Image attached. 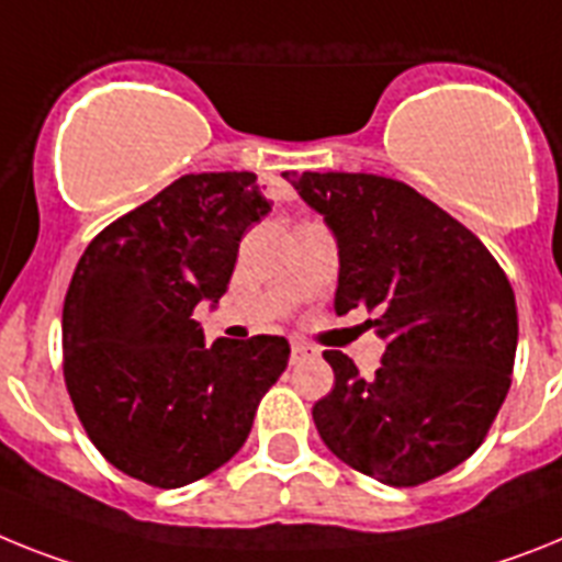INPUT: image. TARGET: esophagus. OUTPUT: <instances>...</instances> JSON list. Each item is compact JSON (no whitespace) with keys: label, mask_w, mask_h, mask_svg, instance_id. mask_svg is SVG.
<instances>
[{"label":"esophagus","mask_w":562,"mask_h":562,"mask_svg":"<svg viewBox=\"0 0 562 562\" xmlns=\"http://www.w3.org/2000/svg\"><path fill=\"white\" fill-rule=\"evenodd\" d=\"M311 357H317V348H311L308 342H300V339L291 342V362H305Z\"/></svg>","instance_id":"1"}]
</instances>
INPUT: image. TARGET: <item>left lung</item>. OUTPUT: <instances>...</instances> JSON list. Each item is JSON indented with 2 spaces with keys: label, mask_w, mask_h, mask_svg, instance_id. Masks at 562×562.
Listing matches in <instances>:
<instances>
[{
  "label": "left lung",
  "mask_w": 562,
  "mask_h": 562,
  "mask_svg": "<svg viewBox=\"0 0 562 562\" xmlns=\"http://www.w3.org/2000/svg\"><path fill=\"white\" fill-rule=\"evenodd\" d=\"M339 248L334 311L366 308L385 339L374 376L325 351L334 389L314 405L323 442L385 485H419L469 460L512 385V282L463 223L400 179L285 173Z\"/></svg>",
  "instance_id": "1"
}]
</instances>
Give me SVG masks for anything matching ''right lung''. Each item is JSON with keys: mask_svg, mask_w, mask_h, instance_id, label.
Listing matches in <instances>:
<instances>
[{"mask_svg": "<svg viewBox=\"0 0 562 562\" xmlns=\"http://www.w3.org/2000/svg\"><path fill=\"white\" fill-rule=\"evenodd\" d=\"M268 211L257 173H186L85 248L63 308L65 385L122 474L179 488L248 440L289 342L259 334L205 348L193 308L228 291L239 239Z\"/></svg>", "mask_w": 562, "mask_h": 562, "instance_id": "1", "label": "right lung"}]
</instances>
